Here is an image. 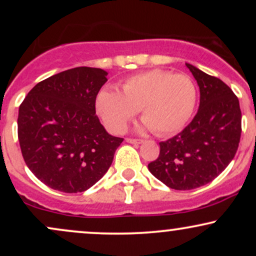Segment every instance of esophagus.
I'll use <instances>...</instances> for the list:
<instances>
[{"mask_svg":"<svg viewBox=\"0 0 256 256\" xmlns=\"http://www.w3.org/2000/svg\"><path fill=\"white\" fill-rule=\"evenodd\" d=\"M126 142L131 143V144H140L143 140H134V138H126Z\"/></svg>","mask_w":256,"mask_h":256,"instance_id":"34e87169","label":"esophagus"}]
</instances>
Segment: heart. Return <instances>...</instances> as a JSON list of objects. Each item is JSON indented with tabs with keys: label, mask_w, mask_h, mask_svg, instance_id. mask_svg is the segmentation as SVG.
Masks as SVG:
<instances>
[{
	"label": "heart",
	"mask_w": 256,
	"mask_h": 256,
	"mask_svg": "<svg viewBox=\"0 0 256 256\" xmlns=\"http://www.w3.org/2000/svg\"><path fill=\"white\" fill-rule=\"evenodd\" d=\"M196 88L188 76L164 70H150L126 78L122 92L104 88L96 96V110L110 132L119 134L137 114L142 113L140 128L158 136L180 131L192 116Z\"/></svg>",
	"instance_id": "heart-1"
}]
</instances>
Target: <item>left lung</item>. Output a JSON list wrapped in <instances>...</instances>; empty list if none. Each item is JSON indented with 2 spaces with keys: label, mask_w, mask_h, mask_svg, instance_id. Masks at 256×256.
I'll list each match as a JSON object with an SVG mask.
<instances>
[{
  "label": "left lung",
  "mask_w": 256,
  "mask_h": 256,
  "mask_svg": "<svg viewBox=\"0 0 256 256\" xmlns=\"http://www.w3.org/2000/svg\"><path fill=\"white\" fill-rule=\"evenodd\" d=\"M200 88L195 118L177 136L160 143V155L148 165L155 178L174 190H192L222 173L238 148L242 132L240 101L219 78L185 64Z\"/></svg>",
  "instance_id": "1"
}]
</instances>
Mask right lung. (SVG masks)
<instances>
[{"mask_svg":"<svg viewBox=\"0 0 256 256\" xmlns=\"http://www.w3.org/2000/svg\"><path fill=\"white\" fill-rule=\"evenodd\" d=\"M108 73L76 67L34 85L19 107L22 158L42 183L62 192H83L106 174L124 140L108 134L95 101Z\"/></svg>","mask_w":256,"mask_h":256,"instance_id":"obj_1","label":"right lung"}]
</instances>
